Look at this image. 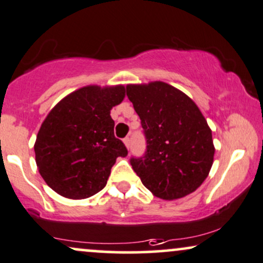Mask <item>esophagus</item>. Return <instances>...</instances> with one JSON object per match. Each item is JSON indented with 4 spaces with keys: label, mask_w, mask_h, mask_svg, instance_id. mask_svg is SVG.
Listing matches in <instances>:
<instances>
[{
    "label": "esophagus",
    "mask_w": 263,
    "mask_h": 263,
    "mask_svg": "<svg viewBox=\"0 0 263 263\" xmlns=\"http://www.w3.org/2000/svg\"><path fill=\"white\" fill-rule=\"evenodd\" d=\"M123 142H124V145L126 146V148H129V146H130V138L126 137L124 140H123Z\"/></svg>",
    "instance_id": "1"
}]
</instances>
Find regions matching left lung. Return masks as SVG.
<instances>
[{
	"mask_svg": "<svg viewBox=\"0 0 263 263\" xmlns=\"http://www.w3.org/2000/svg\"><path fill=\"white\" fill-rule=\"evenodd\" d=\"M126 96L146 138L145 156L130 160L142 184L168 201L194 193L209 176L215 156L212 132L199 107L163 82L129 84Z\"/></svg>",
	"mask_w": 263,
	"mask_h": 263,
	"instance_id": "1",
	"label": "left lung"
}]
</instances>
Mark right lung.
I'll return each instance as SVG.
<instances>
[{
	"mask_svg": "<svg viewBox=\"0 0 263 263\" xmlns=\"http://www.w3.org/2000/svg\"><path fill=\"white\" fill-rule=\"evenodd\" d=\"M125 97L123 85H87L51 109L35 141V161L51 189L67 199L95 195L106 186L117 157L128 150L115 137L111 109Z\"/></svg>",
	"mask_w": 263,
	"mask_h": 263,
	"instance_id": "1",
	"label": "right lung"
}]
</instances>
